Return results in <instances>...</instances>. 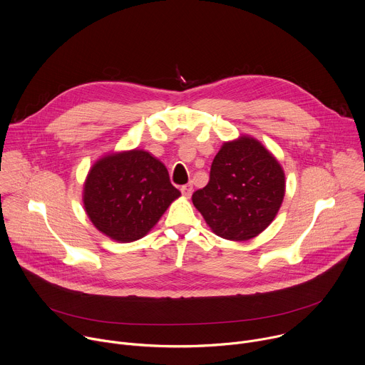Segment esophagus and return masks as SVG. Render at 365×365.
<instances>
[{"label":"esophagus","mask_w":365,"mask_h":365,"mask_svg":"<svg viewBox=\"0 0 365 365\" xmlns=\"http://www.w3.org/2000/svg\"><path fill=\"white\" fill-rule=\"evenodd\" d=\"M180 192H182V195H183V196L189 197V196L192 195V192H193V186H192L190 183H187V185H183V186L180 187Z\"/></svg>","instance_id":"1"}]
</instances>
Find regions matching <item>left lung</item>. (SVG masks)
Segmentation results:
<instances>
[{"label": "left lung", "instance_id": "obj_1", "mask_svg": "<svg viewBox=\"0 0 365 365\" xmlns=\"http://www.w3.org/2000/svg\"><path fill=\"white\" fill-rule=\"evenodd\" d=\"M284 193L279 163L259 142L244 136L222 146L207 185L192 200L217 236L248 240L274 220Z\"/></svg>", "mask_w": 365, "mask_h": 365}]
</instances>
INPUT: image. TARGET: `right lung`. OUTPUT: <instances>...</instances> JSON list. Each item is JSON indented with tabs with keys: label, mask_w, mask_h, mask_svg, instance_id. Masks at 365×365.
Wrapping results in <instances>:
<instances>
[{
	"label": "right lung",
	"mask_w": 365,
	"mask_h": 365,
	"mask_svg": "<svg viewBox=\"0 0 365 365\" xmlns=\"http://www.w3.org/2000/svg\"><path fill=\"white\" fill-rule=\"evenodd\" d=\"M179 196L165 165L138 149L100 159L84 185L90 220L120 242L145 236Z\"/></svg>",
	"instance_id": "obj_1"
}]
</instances>
